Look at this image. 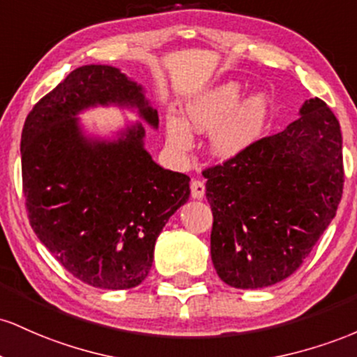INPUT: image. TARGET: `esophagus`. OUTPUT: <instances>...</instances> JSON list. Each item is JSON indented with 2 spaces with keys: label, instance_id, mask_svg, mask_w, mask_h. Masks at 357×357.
<instances>
[{
  "label": "esophagus",
  "instance_id": "esophagus-1",
  "mask_svg": "<svg viewBox=\"0 0 357 357\" xmlns=\"http://www.w3.org/2000/svg\"><path fill=\"white\" fill-rule=\"evenodd\" d=\"M190 192L194 199H202L206 194V185H204L202 180H192L190 182Z\"/></svg>",
  "mask_w": 357,
  "mask_h": 357
}]
</instances>
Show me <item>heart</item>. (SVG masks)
<instances>
[{
	"mask_svg": "<svg viewBox=\"0 0 357 357\" xmlns=\"http://www.w3.org/2000/svg\"><path fill=\"white\" fill-rule=\"evenodd\" d=\"M239 82L229 81L202 92L185 106V121L168 116L167 142L172 150L185 153L192 148V130L211 133V150L219 158H234L253 146L268 125L271 101L265 92L243 99Z\"/></svg>",
	"mask_w": 357,
	"mask_h": 357,
	"instance_id": "1",
	"label": "heart"
}]
</instances>
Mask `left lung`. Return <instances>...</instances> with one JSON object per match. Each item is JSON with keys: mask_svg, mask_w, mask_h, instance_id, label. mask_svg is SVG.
I'll return each instance as SVG.
<instances>
[{"mask_svg": "<svg viewBox=\"0 0 357 357\" xmlns=\"http://www.w3.org/2000/svg\"><path fill=\"white\" fill-rule=\"evenodd\" d=\"M211 258L234 288L275 285L298 270L342 197V135L322 99L238 157L206 168Z\"/></svg>", "mask_w": 357, "mask_h": 357, "instance_id": "1", "label": "left lung"}]
</instances>
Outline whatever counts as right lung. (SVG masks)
I'll return each mask as SVG.
<instances>
[{
  "instance_id": "1",
  "label": "right lung",
  "mask_w": 357,
  "mask_h": 357,
  "mask_svg": "<svg viewBox=\"0 0 357 357\" xmlns=\"http://www.w3.org/2000/svg\"><path fill=\"white\" fill-rule=\"evenodd\" d=\"M98 104L136 107L158 126L142 86L119 69L79 67L26 116L23 194L31 229L60 265L91 287L126 290L150 273L155 241L189 200L190 178L151 160L142 123L113 142L84 136L75 116Z\"/></svg>"
}]
</instances>
